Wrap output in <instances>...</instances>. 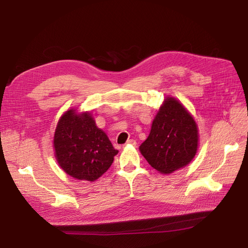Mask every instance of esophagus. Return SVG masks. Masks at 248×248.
<instances>
[{
	"instance_id": "esophagus-1",
	"label": "esophagus",
	"mask_w": 248,
	"mask_h": 248,
	"mask_svg": "<svg viewBox=\"0 0 248 248\" xmlns=\"http://www.w3.org/2000/svg\"><path fill=\"white\" fill-rule=\"evenodd\" d=\"M126 145L127 146H133V147H136L137 146V141L134 140H127V142H126Z\"/></svg>"
}]
</instances>
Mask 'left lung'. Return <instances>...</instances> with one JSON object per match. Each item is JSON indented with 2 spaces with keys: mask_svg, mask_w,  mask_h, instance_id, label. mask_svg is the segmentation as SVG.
Masks as SVG:
<instances>
[{
  "mask_svg": "<svg viewBox=\"0 0 248 248\" xmlns=\"http://www.w3.org/2000/svg\"><path fill=\"white\" fill-rule=\"evenodd\" d=\"M199 148V129L192 115L181 101L168 96L153 119L149 137L140 151L150 166L169 175L183 169Z\"/></svg>",
  "mask_w": 248,
  "mask_h": 248,
  "instance_id": "obj_1",
  "label": "left lung"
}]
</instances>
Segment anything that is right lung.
Masks as SVG:
<instances>
[{
	"label": "right lung",
	"instance_id": "add662e5",
	"mask_svg": "<svg viewBox=\"0 0 248 248\" xmlns=\"http://www.w3.org/2000/svg\"><path fill=\"white\" fill-rule=\"evenodd\" d=\"M52 141L57 162L66 174L90 182L109 169L119 152L91 112L78 108L66 110L59 119Z\"/></svg>",
	"mask_w": 248,
	"mask_h": 248
}]
</instances>
